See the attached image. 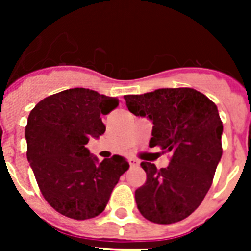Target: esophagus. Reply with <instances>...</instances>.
Masks as SVG:
<instances>
[{"label": "esophagus", "mask_w": 251, "mask_h": 251, "mask_svg": "<svg viewBox=\"0 0 251 251\" xmlns=\"http://www.w3.org/2000/svg\"><path fill=\"white\" fill-rule=\"evenodd\" d=\"M128 162H129L130 167H137V166L139 165V162L137 161L136 158H129V159H128Z\"/></svg>", "instance_id": "obj_1"}]
</instances>
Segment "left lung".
<instances>
[{"instance_id": "8db88e82", "label": "left lung", "mask_w": 251, "mask_h": 251, "mask_svg": "<svg viewBox=\"0 0 251 251\" xmlns=\"http://www.w3.org/2000/svg\"><path fill=\"white\" fill-rule=\"evenodd\" d=\"M124 99L130 113L152 121L150 147L159 146L172 156L161 170L142 162L147 179L136 190L137 207L152 223H178L202 202L223 156L217 106L192 88H163Z\"/></svg>"}]
</instances>
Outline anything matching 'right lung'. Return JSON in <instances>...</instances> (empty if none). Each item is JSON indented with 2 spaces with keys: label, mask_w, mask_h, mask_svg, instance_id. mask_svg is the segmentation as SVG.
Here are the masks:
<instances>
[{
  "label": "right lung",
  "mask_w": 251,
  "mask_h": 251,
  "mask_svg": "<svg viewBox=\"0 0 251 251\" xmlns=\"http://www.w3.org/2000/svg\"><path fill=\"white\" fill-rule=\"evenodd\" d=\"M118 104L117 98L74 88L43 99L30 112L27 159L40 191L59 214L75 220L98 216L129 168L117 154L98 163L86 148L92 137L105 132L101 118Z\"/></svg>",
  "instance_id": "right-lung-1"
}]
</instances>
